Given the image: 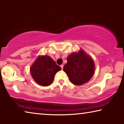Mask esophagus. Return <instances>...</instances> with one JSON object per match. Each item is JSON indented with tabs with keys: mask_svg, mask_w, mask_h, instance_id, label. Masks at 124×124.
<instances>
[{
	"mask_svg": "<svg viewBox=\"0 0 124 124\" xmlns=\"http://www.w3.org/2000/svg\"><path fill=\"white\" fill-rule=\"evenodd\" d=\"M63 64H61V66H60V67H61V69H62V70H63Z\"/></svg>",
	"mask_w": 124,
	"mask_h": 124,
	"instance_id": "1",
	"label": "esophagus"
}]
</instances>
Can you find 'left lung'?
<instances>
[{
	"label": "left lung",
	"instance_id": "left-lung-1",
	"mask_svg": "<svg viewBox=\"0 0 124 124\" xmlns=\"http://www.w3.org/2000/svg\"><path fill=\"white\" fill-rule=\"evenodd\" d=\"M64 72L75 85H81L89 81L95 72V64L91 57L83 49L73 52L67 58Z\"/></svg>",
	"mask_w": 124,
	"mask_h": 124
}]
</instances>
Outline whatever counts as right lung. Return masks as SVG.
Returning <instances> with one entry per match:
<instances>
[{
  "label": "right lung",
  "instance_id": "obj_1",
  "mask_svg": "<svg viewBox=\"0 0 124 124\" xmlns=\"http://www.w3.org/2000/svg\"><path fill=\"white\" fill-rule=\"evenodd\" d=\"M61 68L49 56H39L31 67L33 79L39 85L47 86L51 84L56 73Z\"/></svg>",
  "mask_w": 124,
  "mask_h": 124
}]
</instances>
